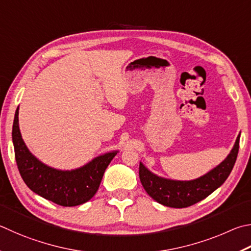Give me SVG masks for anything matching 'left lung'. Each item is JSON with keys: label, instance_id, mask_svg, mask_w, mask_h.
<instances>
[{"label": "left lung", "instance_id": "obj_1", "mask_svg": "<svg viewBox=\"0 0 251 251\" xmlns=\"http://www.w3.org/2000/svg\"><path fill=\"white\" fill-rule=\"evenodd\" d=\"M240 134L233 149L220 165L206 175L190 181L171 180L154 175L139 163V179L144 189L154 201L165 206L183 208L202 201L224 183L233 170L239 149Z\"/></svg>", "mask_w": 251, "mask_h": 251}]
</instances>
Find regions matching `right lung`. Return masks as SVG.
I'll return each mask as SVG.
<instances>
[{
  "mask_svg": "<svg viewBox=\"0 0 251 251\" xmlns=\"http://www.w3.org/2000/svg\"><path fill=\"white\" fill-rule=\"evenodd\" d=\"M12 139L18 171L28 188L61 206H76L94 197L115 151L101 154L74 170H59L38 160L27 148L18 125V107L13 123Z\"/></svg>",
  "mask_w": 251,
  "mask_h": 251,
  "instance_id": "1",
  "label": "right lung"
}]
</instances>
